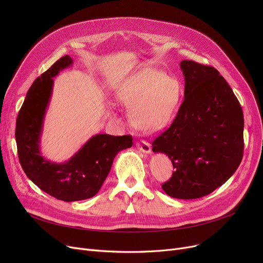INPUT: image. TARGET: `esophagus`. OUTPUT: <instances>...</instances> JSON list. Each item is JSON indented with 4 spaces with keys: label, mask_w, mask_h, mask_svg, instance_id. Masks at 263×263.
<instances>
[{
    "label": "esophagus",
    "mask_w": 263,
    "mask_h": 263,
    "mask_svg": "<svg viewBox=\"0 0 263 263\" xmlns=\"http://www.w3.org/2000/svg\"><path fill=\"white\" fill-rule=\"evenodd\" d=\"M136 147H137V149L141 150L142 153H145V154H150L151 153V147L146 142H137Z\"/></svg>",
    "instance_id": "obj_1"
}]
</instances>
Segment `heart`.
I'll use <instances>...</instances> for the list:
<instances>
[{
	"mask_svg": "<svg viewBox=\"0 0 263 263\" xmlns=\"http://www.w3.org/2000/svg\"><path fill=\"white\" fill-rule=\"evenodd\" d=\"M180 95V84L175 78L148 72L127 82L118 92V100L131 110V121L136 128L154 132L172 120Z\"/></svg>",
	"mask_w": 263,
	"mask_h": 263,
	"instance_id": "b5f03b06",
	"label": "heart"
}]
</instances>
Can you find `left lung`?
<instances>
[{"mask_svg": "<svg viewBox=\"0 0 263 263\" xmlns=\"http://www.w3.org/2000/svg\"><path fill=\"white\" fill-rule=\"evenodd\" d=\"M184 100L171 127L153 141L154 153L166 154L174 172L162 184L179 199L200 198L224 184L243 158V110L214 67L182 61Z\"/></svg>", "mask_w": 263, "mask_h": 263, "instance_id": "left-lung-1", "label": "left lung"}]
</instances>
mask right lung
<instances>
[{
  "mask_svg": "<svg viewBox=\"0 0 263 263\" xmlns=\"http://www.w3.org/2000/svg\"><path fill=\"white\" fill-rule=\"evenodd\" d=\"M72 64L65 55L38 77L26 93L16 122V142L21 166L29 179L49 195L64 201L95 196L120 150L132 146V136L97 134L65 163H53L40 154L39 142L53 78Z\"/></svg>",
  "mask_w": 263,
  "mask_h": 263,
  "instance_id": "right-lung-1",
  "label": "right lung"
}]
</instances>
